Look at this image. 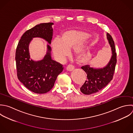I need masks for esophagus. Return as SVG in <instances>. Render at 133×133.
<instances>
[{"label":"esophagus","mask_w":133,"mask_h":133,"mask_svg":"<svg viewBox=\"0 0 133 133\" xmlns=\"http://www.w3.org/2000/svg\"><path fill=\"white\" fill-rule=\"evenodd\" d=\"M75 69V67L71 65H68L66 67V70L69 71H71Z\"/></svg>","instance_id":"esophagus-1"}]
</instances>
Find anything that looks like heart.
I'll return each mask as SVG.
<instances>
[{
    "instance_id": "b5f03b06",
    "label": "heart",
    "mask_w": 133,
    "mask_h": 133,
    "mask_svg": "<svg viewBox=\"0 0 133 133\" xmlns=\"http://www.w3.org/2000/svg\"><path fill=\"white\" fill-rule=\"evenodd\" d=\"M88 33L75 29L63 32L59 37L53 38L50 45L55 57L59 61H63L69 54V50L73 48L74 54L78 56L85 53L89 47V41L87 39Z\"/></svg>"
}]
</instances>
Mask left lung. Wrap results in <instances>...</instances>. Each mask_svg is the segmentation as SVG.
<instances>
[{"label": "left lung", "mask_w": 133, "mask_h": 133, "mask_svg": "<svg viewBox=\"0 0 133 133\" xmlns=\"http://www.w3.org/2000/svg\"><path fill=\"white\" fill-rule=\"evenodd\" d=\"M107 39L111 50V57L108 63L103 68H93L89 65L81 67L87 74V80L80 88L81 92L85 95L98 92L112 79L117 63V54L115 42L108 33H107Z\"/></svg>", "instance_id": "1"}]
</instances>
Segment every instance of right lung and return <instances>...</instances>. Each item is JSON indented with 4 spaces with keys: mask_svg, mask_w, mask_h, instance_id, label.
Returning <instances> with one entry per match:
<instances>
[{
    "mask_svg": "<svg viewBox=\"0 0 133 133\" xmlns=\"http://www.w3.org/2000/svg\"><path fill=\"white\" fill-rule=\"evenodd\" d=\"M53 23H40L27 30L21 37L16 48L15 61L17 78L28 90L37 94H44L53 87L63 66L52 59L50 44L53 35ZM34 37L44 39L49 44L47 53L41 60L30 58L29 45Z\"/></svg>",
    "mask_w": 133,
    "mask_h": 133,
    "instance_id": "add662e5",
    "label": "right lung"
}]
</instances>
